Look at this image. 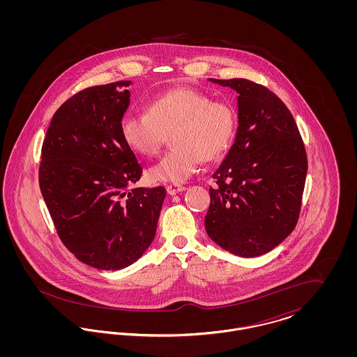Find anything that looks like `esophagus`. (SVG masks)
Listing matches in <instances>:
<instances>
[{
  "label": "esophagus",
  "instance_id": "34e87169",
  "mask_svg": "<svg viewBox=\"0 0 357 357\" xmlns=\"http://www.w3.org/2000/svg\"><path fill=\"white\" fill-rule=\"evenodd\" d=\"M166 188H167V192H169L170 195H175V194H178V192L183 191L186 187L182 186V185H176V183H172V185H169V186L166 187Z\"/></svg>",
  "mask_w": 357,
  "mask_h": 357
}]
</instances>
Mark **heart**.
Masks as SVG:
<instances>
[{
	"mask_svg": "<svg viewBox=\"0 0 357 357\" xmlns=\"http://www.w3.org/2000/svg\"><path fill=\"white\" fill-rule=\"evenodd\" d=\"M237 112L229 102H215L202 91L178 86L147 104L146 114H127L120 134L134 153L153 156L165 135L174 147L149 170L153 182L182 183L226 153L237 131Z\"/></svg>",
	"mask_w": 357,
	"mask_h": 357,
	"instance_id": "heart-1",
	"label": "heart"
}]
</instances>
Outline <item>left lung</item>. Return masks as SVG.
<instances>
[{"label":"left lung","mask_w":357,"mask_h":357,"mask_svg":"<svg viewBox=\"0 0 357 357\" xmlns=\"http://www.w3.org/2000/svg\"><path fill=\"white\" fill-rule=\"evenodd\" d=\"M210 80L237 91L239 126L234 144L213 174L204 227L233 255H265L298 221L305 146L288 107L266 86L246 79Z\"/></svg>","instance_id":"left-lung-1"}]
</instances>
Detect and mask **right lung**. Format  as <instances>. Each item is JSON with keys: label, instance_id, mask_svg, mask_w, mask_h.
Segmentation results:
<instances>
[{"label": "right lung", "instance_id": "1", "mask_svg": "<svg viewBox=\"0 0 357 357\" xmlns=\"http://www.w3.org/2000/svg\"><path fill=\"white\" fill-rule=\"evenodd\" d=\"M130 80L82 89L54 112L38 183L61 242L86 265L123 269L151 245L163 186L128 188L142 165L120 134Z\"/></svg>", "mask_w": 357, "mask_h": 357}]
</instances>
